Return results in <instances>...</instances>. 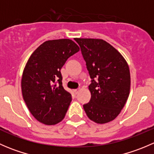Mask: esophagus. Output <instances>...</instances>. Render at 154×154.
I'll return each mask as SVG.
<instances>
[{"label":"esophagus","mask_w":154,"mask_h":154,"mask_svg":"<svg viewBox=\"0 0 154 154\" xmlns=\"http://www.w3.org/2000/svg\"><path fill=\"white\" fill-rule=\"evenodd\" d=\"M79 88H77V89H74V93H75V94H77V93H78V91H79Z\"/></svg>","instance_id":"esophagus-1"}]
</instances>
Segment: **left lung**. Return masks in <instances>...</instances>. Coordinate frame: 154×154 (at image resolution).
I'll use <instances>...</instances> for the list:
<instances>
[{
    "label": "left lung",
    "mask_w": 154,
    "mask_h": 154,
    "mask_svg": "<svg viewBox=\"0 0 154 154\" xmlns=\"http://www.w3.org/2000/svg\"><path fill=\"white\" fill-rule=\"evenodd\" d=\"M91 79L89 102L83 109L90 120L105 124L119 115L129 97L130 74L122 54L106 42L75 38Z\"/></svg>",
    "instance_id": "obj_1"
}]
</instances>
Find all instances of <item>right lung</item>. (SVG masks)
I'll use <instances>...</instances> for the list:
<instances>
[{
  "mask_svg": "<svg viewBox=\"0 0 154 154\" xmlns=\"http://www.w3.org/2000/svg\"><path fill=\"white\" fill-rule=\"evenodd\" d=\"M79 51L71 39L49 40L29 58L23 72L21 91L29 112L41 123L54 125L64 119L72 97L63 88L60 70Z\"/></svg>",
  "mask_w": 154,
  "mask_h": 154,
  "instance_id": "add662e5",
  "label": "right lung"
}]
</instances>
